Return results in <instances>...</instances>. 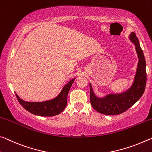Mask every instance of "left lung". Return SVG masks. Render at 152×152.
<instances>
[{
    "mask_svg": "<svg viewBox=\"0 0 152 152\" xmlns=\"http://www.w3.org/2000/svg\"><path fill=\"white\" fill-rule=\"evenodd\" d=\"M130 40L135 45L138 55V66L133 84L126 92L121 94H110L103 98L96 97L90 84V101L96 111L105 115H118L124 112L132 106L143 95L145 88L147 74L146 63L143 50L134 32L130 35Z\"/></svg>",
    "mask_w": 152,
    "mask_h": 152,
    "instance_id": "8db88e82",
    "label": "left lung"
}]
</instances>
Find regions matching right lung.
Instances as JSON below:
<instances>
[{"mask_svg": "<svg viewBox=\"0 0 152 152\" xmlns=\"http://www.w3.org/2000/svg\"><path fill=\"white\" fill-rule=\"evenodd\" d=\"M75 78L72 79L64 86L57 97L42 102H25L15 94L18 102L24 109L33 114L40 116H53L62 112L67 105V98L69 91Z\"/></svg>", "mask_w": 152, "mask_h": 152, "instance_id": "obj_1", "label": "right lung"}]
</instances>
